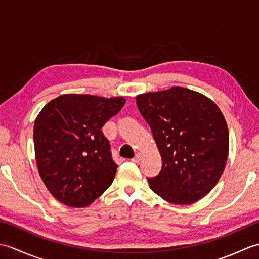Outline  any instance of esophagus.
<instances>
[{"label":"esophagus","instance_id":"1","mask_svg":"<svg viewBox=\"0 0 259 259\" xmlns=\"http://www.w3.org/2000/svg\"><path fill=\"white\" fill-rule=\"evenodd\" d=\"M140 160H141V155H140V153H137V155L135 156V158L133 159V162L138 163V162H140Z\"/></svg>","mask_w":259,"mask_h":259}]
</instances>
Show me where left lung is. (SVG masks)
<instances>
[{"label": "left lung", "mask_w": 259, "mask_h": 259, "mask_svg": "<svg viewBox=\"0 0 259 259\" xmlns=\"http://www.w3.org/2000/svg\"><path fill=\"white\" fill-rule=\"evenodd\" d=\"M136 100L162 159L160 172L148 178L150 188L176 205L201 199L216 186L227 162L229 134L221 109L201 93L181 87L144 93Z\"/></svg>", "instance_id": "obj_1"}]
</instances>
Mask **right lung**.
<instances>
[{
  "instance_id": "right-lung-1",
  "label": "right lung",
  "mask_w": 259,
  "mask_h": 259,
  "mask_svg": "<svg viewBox=\"0 0 259 259\" xmlns=\"http://www.w3.org/2000/svg\"><path fill=\"white\" fill-rule=\"evenodd\" d=\"M124 103L122 97L70 93L38 113L33 129L38 174L60 202L88 206L112 184L118 166L101 128Z\"/></svg>"
}]
</instances>
